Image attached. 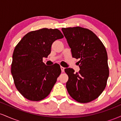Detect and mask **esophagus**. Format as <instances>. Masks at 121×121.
<instances>
[{
  "instance_id": "1",
  "label": "esophagus",
  "mask_w": 121,
  "mask_h": 121,
  "mask_svg": "<svg viewBox=\"0 0 121 121\" xmlns=\"http://www.w3.org/2000/svg\"><path fill=\"white\" fill-rule=\"evenodd\" d=\"M61 72H64V69H65V68L62 67V66H61Z\"/></svg>"
}]
</instances>
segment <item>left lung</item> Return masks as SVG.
Instances as JSON below:
<instances>
[{"mask_svg": "<svg viewBox=\"0 0 121 121\" xmlns=\"http://www.w3.org/2000/svg\"><path fill=\"white\" fill-rule=\"evenodd\" d=\"M71 49L72 57L80 59V71L65 69L69 77L66 87L69 95L77 102L87 103L99 96L106 87L109 75L108 55L104 44L88 29L62 28Z\"/></svg>", "mask_w": 121, "mask_h": 121, "instance_id": "left-lung-1", "label": "left lung"}]
</instances>
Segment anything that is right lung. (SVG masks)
Here are the masks:
<instances>
[{"instance_id":"1","label":"right lung","mask_w":121,"mask_h":121,"mask_svg":"<svg viewBox=\"0 0 121 121\" xmlns=\"http://www.w3.org/2000/svg\"><path fill=\"white\" fill-rule=\"evenodd\" d=\"M63 35L57 29L43 28L30 32L15 48L11 74L16 87L30 101H38L49 95L60 74V66H47L43 57L51 53V46Z\"/></svg>"}]
</instances>
